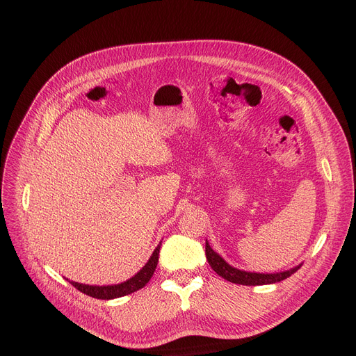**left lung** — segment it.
<instances>
[{
	"label": "left lung",
	"instance_id": "1",
	"mask_svg": "<svg viewBox=\"0 0 356 356\" xmlns=\"http://www.w3.org/2000/svg\"><path fill=\"white\" fill-rule=\"evenodd\" d=\"M207 259L209 266L213 268V271L220 275L222 278L228 280L231 283L235 284H242V286H264V284H273V283H278L282 280H286L287 277H290L291 274H294L298 268L302 267V264H298L297 267L287 270V271H280V273H274V274H263V273H250V271H244V270H238L232 266H229L225 259H223L218 252H215L209 242L207 239Z\"/></svg>",
	"mask_w": 356,
	"mask_h": 356
}]
</instances>
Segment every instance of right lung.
<instances>
[{
	"label": "right lung",
	"mask_w": 356,
	"mask_h": 356,
	"mask_svg": "<svg viewBox=\"0 0 356 356\" xmlns=\"http://www.w3.org/2000/svg\"><path fill=\"white\" fill-rule=\"evenodd\" d=\"M160 247H161V242L157 245V248L153 251L152 257L148 258L145 266L134 277L128 278L127 282H124V283L111 284V286H89V284L70 282V280H67V282L74 289H78L79 291L90 296V297L101 298V300H111V298H117V297L131 294V293H134V291L143 289L149 282V278L153 277V274L156 271V267H157V263H159Z\"/></svg>",
	"instance_id": "obj_1"
}]
</instances>
